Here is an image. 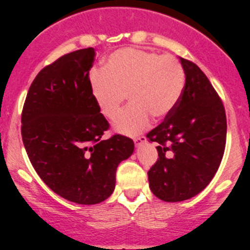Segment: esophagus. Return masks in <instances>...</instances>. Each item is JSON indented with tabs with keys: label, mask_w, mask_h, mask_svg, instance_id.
I'll return each instance as SVG.
<instances>
[{
	"label": "esophagus",
	"mask_w": 250,
	"mask_h": 250,
	"mask_svg": "<svg viewBox=\"0 0 250 250\" xmlns=\"http://www.w3.org/2000/svg\"><path fill=\"white\" fill-rule=\"evenodd\" d=\"M134 143H135V146H137V147H139V146L144 145V144L146 143V137H139V138H135V139H134Z\"/></svg>",
	"instance_id": "obj_1"
}]
</instances>
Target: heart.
Here are the masks:
<instances>
[{
  "mask_svg": "<svg viewBox=\"0 0 250 250\" xmlns=\"http://www.w3.org/2000/svg\"><path fill=\"white\" fill-rule=\"evenodd\" d=\"M184 87L185 72L175 58L135 48L113 52L90 82L93 99L107 120L118 115L127 95L130 105L113 125L130 137L146 129L151 117H167L178 105Z\"/></svg>",
  "mask_w": 250,
  "mask_h": 250,
  "instance_id": "obj_1",
  "label": "heart"
}]
</instances>
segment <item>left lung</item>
Wrapping results in <instances>:
<instances>
[{
  "instance_id": "8db88e82",
  "label": "left lung",
  "mask_w": 250,
  "mask_h": 250,
  "mask_svg": "<svg viewBox=\"0 0 250 250\" xmlns=\"http://www.w3.org/2000/svg\"><path fill=\"white\" fill-rule=\"evenodd\" d=\"M185 87L178 105L146 138L158 143L148 170L153 195L166 202L195 197L215 175L226 144L224 105L202 70L180 58Z\"/></svg>"
}]
</instances>
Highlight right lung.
I'll use <instances>...</instances> for the list:
<instances>
[{
  "label": "right lung",
  "instance_id": "1",
  "mask_svg": "<svg viewBox=\"0 0 250 250\" xmlns=\"http://www.w3.org/2000/svg\"><path fill=\"white\" fill-rule=\"evenodd\" d=\"M94 48L62 55L42 69L21 113L25 150L40 178L57 195L97 204L112 195L116 170L134 151L132 139H102L109 122L92 97L89 70Z\"/></svg>",
  "mask_w": 250,
  "mask_h": 250
}]
</instances>
